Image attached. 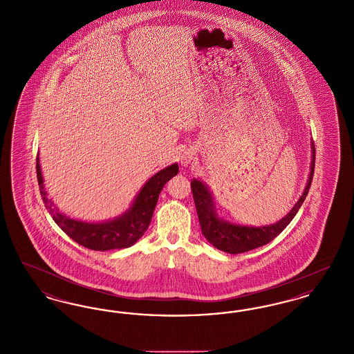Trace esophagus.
Returning <instances> with one entry per match:
<instances>
[{"instance_id":"esophagus-1","label":"esophagus","mask_w":354,"mask_h":354,"mask_svg":"<svg viewBox=\"0 0 354 354\" xmlns=\"http://www.w3.org/2000/svg\"><path fill=\"white\" fill-rule=\"evenodd\" d=\"M194 151H191V150H187V151L183 152L182 153V156H180V163H182V166H188L191 162H192V159H194Z\"/></svg>"}]
</instances>
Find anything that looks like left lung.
<instances>
[{"label": "left lung", "mask_w": 354, "mask_h": 354, "mask_svg": "<svg viewBox=\"0 0 354 354\" xmlns=\"http://www.w3.org/2000/svg\"><path fill=\"white\" fill-rule=\"evenodd\" d=\"M315 156H316L315 146L312 142L310 172H309V179L305 185L303 195L300 196V199L283 219L279 220L274 224L264 225V227L240 225V224H232L230 221L220 219L218 212H216V208H215L212 194L209 192L208 187L202 180L194 179L191 182V189H192L194 202H195L198 218H199L204 237L215 248H218L223 252L231 253V254L247 252V251H251V250L268 244L280 232H283V230L296 216L300 207L303 205L304 201L309 192L312 179H313Z\"/></svg>", "instance_id": "left-lung-1"}]
</instances>
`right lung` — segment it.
Wrapping results in <instances>:
<instances>
[{
    "label": "right lung",
    "mask_w": 354,
    "mask_h": 354,
    "mask_svg": "<svg viewBox=\"0 0 354 354\" xmlns=\"http://www.w3.org/2000/svg\"><path fill=\"white\" fill-rule=\"evenodd\" d=\"M179 171L176 163L166 169H160L151 176L146 185L142 187L136 195L133 205L118 218L106 220L102 223H87L81 220L71 219L62 212H59L51 199H48V192L44 187L42 172L39 166V159L37 156V179L39 185V192L45 207L50 212L53 220L66 235L93 251H109L129 248L135 244L143 234L147 231L155 205L158 203L159 194L163 185L175 176Z\"/></svg>",
    "instance_id": "obj_1"
}]
</instances>
